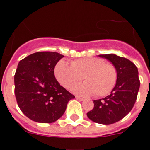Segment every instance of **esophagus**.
<instances>
[{
    "label": "esophagus",
    "instance_id": "obj_1",
    "mask_svg": "<svg viewBox=\"0 0 150 150\" xmlns=\"http://www.w3.org/2000/svg\"><path fill=\"white\" fill-rule=\"evenodd\" d=\"M76 99H77V100H79V101H82V100H84L83 98H81V97H79V96H76Z\"/></svg>",
    "mask_w": 150,
    "mask_h": 150
}]
</instances>
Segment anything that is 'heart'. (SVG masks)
Listing matches in <instances>:
<instances>
[{
    "mask_svg": "<svg viewBox=\"0 0 150 150\" xmlns=\"http://www.w3.org/2000/svg\"><path fill=\"white\" fill-rule=\"evenodd\" d=\"M54 72L57 80L67 89L75 86L83 78L86 83L74 88V92L81 95L105 96L114 88L117 80L115 66L100 58L78 59L71 64L61 60L56 64Z\"/></svg>",
    "mask_w": 150,
    "mask_h": 150,
    "instance_id": "1",
    "label": "heart"
}]
</instances>
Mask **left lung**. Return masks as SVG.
<instances>
[{
    "label": "left lung",
    "instance_id": "8db88e82",
    "mask_svg": "<svg viewBox=\"0 0 150 150\" xmlns=\"http://www.w3.org/2000/svg\"><path fill=\"white\" fill-rule=\"evenodd\" d=\"M99 56L109 60L115 66L117 80L108 96L93 100L94 108L87 112V116L96 123L110 125L121 120L132 110L140 83L138 70L133 62L114 54Z\"/></svg>",
    "mask_w": 150,
    "mask_h": 150
}]
</instances>
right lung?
<instances>
[{
  "label": "right lung",
  "instance_id": "right-lung-1",
  "mask_svg": "<svg viewBox=\"0 0 150 150\" xmlns=\"http://www.w3.org/2000/svg\"><path fill=\"white\" fill-rule=\"evenodd\" d=\"M63 57L54 52H38L18 62L14 76L16 98L22 112L33 121L54 122L75 98L55 77L54 69Z\"/></svg>",
  "mask_w": 150,
  "mask_h": 150
}]
</instances>
